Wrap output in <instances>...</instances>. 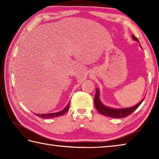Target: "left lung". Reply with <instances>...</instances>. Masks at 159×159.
<instances>
[{"mask_svg":"<svg viewBox=\"0 0 159 159\" xmlns=\"http://www.w3.org/2000/svg\"><path fill=\"white\" fill-rule=\"evenodd\" d=\"M133 39L134 41H137L139 42L138 39L133 35ZM144 99L142 100L139 102V103L137 104V105L130 107V108H124V109H112L110 108V107H107L104 106L103 104H102V102L99 100V90H96V93L95 95V99H94V104H95V108L98 110V111L99 114L104 116H109L111 118H122L127 117L128 116L130 115L132 113H133L134 110H136L138 108V107L140 105L141 103L143 102Z\"/></svg>","mask_w":159,"mask_h":159,"instance_id":"left-lung-1","label":"left lung"}]
</instances>
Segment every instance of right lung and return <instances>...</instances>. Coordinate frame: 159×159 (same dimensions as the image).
Instances as JSON below:
<instances>
[{
  "label": "right lung",
  "instance_id": "obj_1",
  "mask_svg": "<svg viewBox=\"0 0 159 159\" xmlns=\"http://www.w3.org/2000/svg\"><path fill=\"white\" fill-rule=\"evenodd\" d=\"M69 104L70 102L68 104L65 108H64L62 111H59L57 113H52V114H36L37 116H39L40 118H55L57 116H62L64 115L65 113H66L67 111H69Z\"/></svg>",
  "mask_w": 159,
  "mask_h": 159
}]
</instances>
